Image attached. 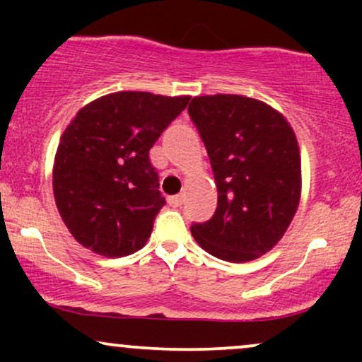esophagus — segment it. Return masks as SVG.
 <instances>
[{
	"label": "esophagus",
	"instance_id": "1",
	"mask_svg": "<svg viewBox=\"0 0 362 362\" xmlns=\"http://www.w3.org/2000/svg\"><path fill=\"white\" fill-rule=\"evenodd\" d=\"M168 204L173 206V207L182 206V204H184V197H182L180 194H178V195H172V197L168 199Z\"/></svg>",
	"mask_w": 362,
	"mask_h": 362
}]
</instances>
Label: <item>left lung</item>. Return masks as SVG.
Segmentation results:
<instances>
[{"label":"left lung","mask_w":362,"mask_h":362,"mask_svg":"<svg viewBox=\"0 0 362 362\" xmlns=\"http://www.w3.org/2000/svg\"><path fill=\"white\" fill-rule=\"evenodd\" d=\"M189 115L218 187L213 218L190 226L195 242L226 262L259 259L284 236L300 204L296 134L276 109L243 95L195 97Z\"/></svg>","instance_id":"8db88e82"}]
</instances>
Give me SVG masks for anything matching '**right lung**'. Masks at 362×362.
Segmentation results:
<instances>
[{"label": "right lung", "mask_w": 362, "mask_h": 362, "mask_svg": "<svg viewBox=\"0 0 362 362\" xmlns=\"http://www.w3.org/2000/svg\"><path fill=\"white\" fill-rule=\"evenodd\" d=\"M189 100L117 91L78 110L52 170L57 211L78 243L110 259L146 245L165 206L149 149Z\"/></svg>", "instance_id": "1"}]
</instances>
